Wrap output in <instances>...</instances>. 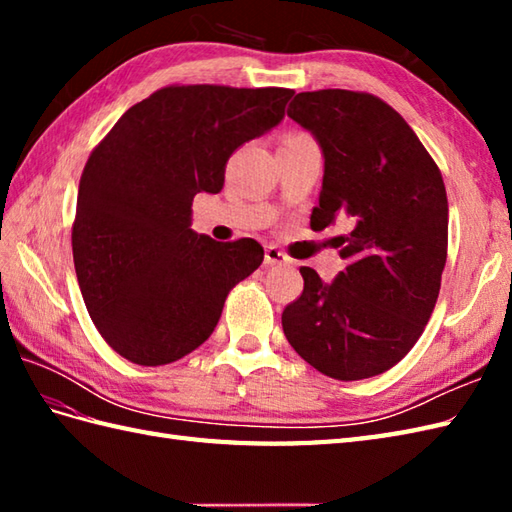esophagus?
Returning <instances> with one entry per match:
<instances>
[{
	"label": "esophagus",
	"instance_id": "1",
	"mask_svg": "<svg viewBox=\"0 0 512 512\" xmlns=\"http://www.w3.org/2000/svg\"><path fill=\"white\" fill-rule=\"evenodd\" d=\"M264 264L266 266H277V264H290L288 255L284 253V250H279L277 246L268 244L266 246V253H264Z\"/></svg>",
	"mask_w": 512,
	"mask_h": 512
}]
</instances>
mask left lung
Instances as JSON below:
<instances>
[{"instance_id": "1", "label": "left lung", "mask_w": 512, "mask_h": 512, "mask_svg": "<svg viewBox=\"0 0 512 512\" xmlns=\"http://www.w3.org/2000/svg\"><path fill=\"white\" fill-rule=\"evenodd\" d=\"M288 116L317 140L323 184L310 226L347 220L345 268L325 281L303 266L301 297L281 314L295 352L339 380L378 376L407 356L436 306L449 204L440 169L394 107L350 90L301 92Z\"/></svg>"}]
</instances>
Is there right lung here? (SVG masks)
<instances>
[{"label":"right lung","mask_w":512,"mask_h":512,"mask_svg":"<svg viewBox=\"0 0 512 512\" xmlns=\"http://www.w3.org/2000/svg\"><path fill=\"white\" fill-rule=\"evenodd\" d=\"M286 88L171 85L118 118L83 169L72 253L90 317L114 352L167 365L213 334L226 295L264 262L255 239L191 228L233 151L284 118Z\"/></svg>","instance_id":"obj_1"}]
</instances>
